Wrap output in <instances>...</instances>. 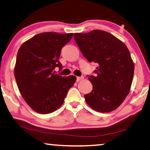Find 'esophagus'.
I'll return each mask as SVG.
<instances>
[{"instance_id":"esophagus-1","label":"esophagus","mask_w":150,"mask_h":150,"mask_svg":"<svg viewBox=\"0 0 150 150\" xmlns=\"http://www.w3.org/2000/svg\"><path fill=\"white\" fill-rule=\"evenodd\" d=\"M82 79H83V77H77V81H79Z\"/></svg>"}]
</instances>
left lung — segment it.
Returning <instances> with one entry per match:
<instances>
[{"label": "left lung", "instance_id": "left-lung-1", "mask_svg": "<svg viewBox=\"0 0 150 150\" xmlns=\"http://www.w3.org/2000/svg\"><path fill=\"white\" fill-rule=\"evenodd\" d=\"M74 39L83 57L98 67L89 76L93 86L85 100L93 110L109 112L117 109L129 94L134 63L126 45L111 33L95 30L75 33Z\"/></svg>", "mask_w": 150, "mask_h": 150}]
</instances>
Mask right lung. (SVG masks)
Returning a JSON list of instances; mask_svg holds the SVG:
<instances>
[{
  "label": "right lung",
  "instance_id": "right-lung-1",
  "mask_svg": "<svg viewBox=\"0 0 150 150\" xmlns=\"http://www.w3.org/2000/svg\"><path fill=\"white\" fill-rule=\"evenodd\" d=\"M73 33L44 32L24 42L18 50L14 74L22 97L33 110L40 114L55 111L63 104L76 77L54 74L62 66L59 59L61 49Z\"/></svg>",
  "mask_w": 150,
  "mask_h": 150
}]
</instances>
